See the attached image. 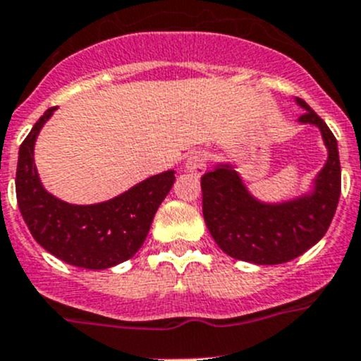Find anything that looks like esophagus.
<instances>
[{"instance_id":"esophagus-1","label":"esophagus","mask_w":361,"mask_h":361,"mask_svg":"<svg viewBox=\"0 0 361 361\" xmlns=\"http://www.w3.org/2000/svg\"><path fill=\"white\" fill-rule=\"evenodd\" d=\"M206 160L207 159L204 152H195L187 159V171L195 178L202 176L204 171H206Z\"/></svg>"}]
</instances>
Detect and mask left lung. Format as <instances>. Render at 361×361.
<instances>
[{
    "label": "left lung",
    "instance_id": "8db88e82",
    "mask_svg": "<svg viewBox=\"0 0 361 361\" xmlns=\"http://www.w3.org/2000/svg\"><path fill=\"white\" fill-rule=\"evenodd\" d=\"M304 115L300 123L318 127L326 147V162L311 190L283 202L255 197L234 164L220 162L201 178L202 214L221 251L235 260L278 265L300 257L329 231L341 197L337 140L305 101L295 97Z\"/></svg>",
    "mask_w": 361,
    "mask_h": 361
}]
</instances>
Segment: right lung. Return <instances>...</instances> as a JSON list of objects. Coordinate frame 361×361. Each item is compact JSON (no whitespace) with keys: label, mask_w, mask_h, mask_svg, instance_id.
Here are the masks:
<instances>
[{"label":"right lung","mask_w":361,"mask_h":361,"mask_svg":"<svg viewBox=\"0 0 361 361\" xmlns=\"http://www.w3.org/2000/svg\"><path fill=\"white\" fill-rule=\"evenodd\" d=\"M56 108H49L19 148L16 190L20 214L42 248L69 265L110 269L143 246L155 213L173 188L174 171L140 181L97 204H69L45 190L35 164V143Z\"/></svg>","instance_id":"add662e5"}]
</instances>
